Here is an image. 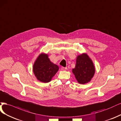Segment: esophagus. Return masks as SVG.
Segmentation results:
<instances>
[{"label": "esophagus", "instance_id": "obj_1", "mask_svg": "<svg viewBox=\"0 0 121 121\" xmlns=\"http://www.w3.org/2000/svg\"><path fill=\"white\" fill-rule=\"evenodd\" d=\"M61 70H62V71H65V70H66V69H67V68H66V67H62L61 68Z\"/></svg>", "mask_w": 121, "mask_h": 121}]
</instances>
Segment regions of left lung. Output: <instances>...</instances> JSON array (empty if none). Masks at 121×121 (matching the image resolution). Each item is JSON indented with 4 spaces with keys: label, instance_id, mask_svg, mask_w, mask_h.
<instances>
[{
    "label": "left lung",
    "instance_id": "8db88e82",
    "mask_svg": "<svg viewBox=\"0 0 121 121\" xmlns=\"http://www.w3.org/2000/svg\"><path fill=\"white\" fill-rule=\"evenodd\" d=\"M72 71L78 82L83 84L91 80L95 74V68L91 58L83 53L77 57L75 67Z\"/></svg>",
    "mask_w": 121,
    "mask_h": 121
}]
</instances>
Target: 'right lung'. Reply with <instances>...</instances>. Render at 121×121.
<instances>
[{"label":"right lung","instance_id":"1","mask_svg":"<svg viewBox=\"0 0 121 121\" xmlns=\"http://www.w3.org/2000/svg\"><path fill=\"white\" fill-rule=\"evenodd\" d=\"M59 70L58 65L53 63L47 54L41 53L33 65V72L37 79L44 83L51 80Z\"/></svg>","mask_w":121,"mask_h":121}]
</instances>
